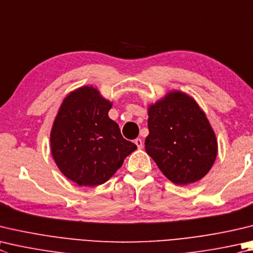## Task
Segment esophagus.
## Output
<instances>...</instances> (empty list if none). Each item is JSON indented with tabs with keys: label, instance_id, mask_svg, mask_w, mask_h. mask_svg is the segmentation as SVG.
<instances>
[{
	"label": "esophagus",
	"instance_id": "1",
	"mask_svg": "<svg viewBox=\"0 0 253 253\" xmlns=\"http://www.w3.org/2000/svg\"><path fill=\"white\" fill-rule=\"evenodd\" d=\"M135 144L138 147V149H141L142 147H144V141H142L140 138H137L135 139Z\"/></svg>",
	"mask_w": 253,
	"mask_h": 253
}]
</instances>
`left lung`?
Listing matches in <instances>:
<instances>
[{
    "label": "left lung",
    "mask_w": 253,
    "mask_h": 253,
    "mask_svg": "<svg viewBox=\"0 0 253 253\" xmlns=\"http://www.w3.org/2000/svg\"><path fill=\"white\" fill-rule=\"evenodd\" d=\"M145 149L171 182L186 186L204 178L218 144L206 114L191 96L173 90L148 107Z\"/></svg>",
    "instance_id": "obj_1"
}]
</instances>
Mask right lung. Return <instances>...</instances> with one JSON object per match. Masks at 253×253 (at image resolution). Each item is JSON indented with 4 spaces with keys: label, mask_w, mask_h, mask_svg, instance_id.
I'll use <instances>...</instances> for the list:
<instances>
[{
    "label": "right lung",
    "mask_w": 253,
    "mask_h": 253,
    "mask_svg": "<svg viewBox=\"0 0 253 253\" xmlns=\"http://www.w3.org/2000/svg\"><path fill=\"white\" fill-rule=\"evenodd\" d=\"M112 103L93 86L64 98L50 130V150L61 172L79 186L106 182L137 149L108 117Z\"/></svg>",
    "instance_id": "1"
}]
</instances>
